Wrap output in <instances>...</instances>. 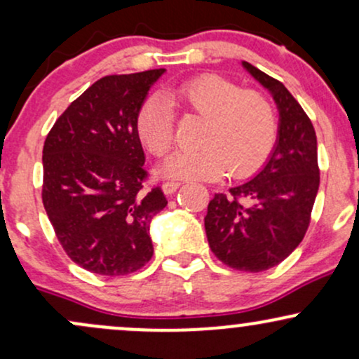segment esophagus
Returning a JSON list of instances; mask_svg holds the SVG:
<instances>
[{
	"label": "esophagus",
	"mask_w": 359,
	"mask_h": 359,
	"mask_svg": "<svg viewBox=\"0 0 359 359\" xmlns=\"http://www.w3.org/2000/svg\"><path fill=\"white\" fill-rule=\"evenodd\" d=\"M179 187H180V182H175V180H167V182L162 184L163 192H165L167 196H172V194H174Z\"/></svg>",
	"instance_id": "1"
}]
</instances>
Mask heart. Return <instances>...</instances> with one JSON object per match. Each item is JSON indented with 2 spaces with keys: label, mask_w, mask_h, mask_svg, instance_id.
I'll list each match as a JSON object with an SVG mask.
<instances>
[{
  "label": "heart",
  "mask_w": 359,
  "mask_h": 359,
  "mask_svg": "<svg viewBox=\"0 0 359 359\" xmlns=\"http://www.w3.org/2000/svg\"><path fill=\"white\" fill-rule=\"evenodd\" d=\"M174 109L204 118L197 150L172 154L160 174L172 179H241L269 158L277 138V114L265 94L240 89L236 82L205 74L150 97L140 109L137 128L142 143L154 155L174 145Z\"/></svg>",
  "instance_id": "obj_1"
}]
</instances>
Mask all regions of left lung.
<instances>
[{"label": "left lung", "instance_id": "obj_1", "mask_svg": "<svg viewBox=\"0 0 359 359\" xmlns=\"http://www.w3.org/2000/svg\"><path fill=\"white\" fill-rule=\"evenodd\" d=\"M278 108V137L265 167L248 182L216 194L204 217L212 253L240 271L278 265L306 236L319 191L312 121L282 82L243 62Z\"/></svg>", "mask_w": 359, "mask_h": 359}]
</instances>
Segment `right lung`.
<instances>
[{"mask_svg":"<svg viewBox=\"0 0 359 359\" xmlns=\"http://www.w3.org/2000/svg\"><path fill=\"white\" fill-rule=\"evenodd\" d=\"M165 69L106 76L71 102L43 145V208L74 263L106 277L150 262V222L167 199L145 189L137 118Z\"/></svg>","mask_w":359,"mask_h":359,"instance_id":"1","label":"right lung"}]
</instances>
